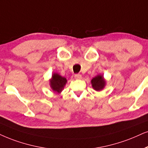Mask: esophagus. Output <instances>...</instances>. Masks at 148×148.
<instances>
[{"mask_svg":"<svg viewBox=\"0 0 148 148\" xmlns=\"http://www.w3.org/2000/svg\"><path fill=\"white\" fill-rule=\"evenodd\" d=\"M74 78H75L76 79H80V78H82V76H81V74H75V75H74Z\"/></svg>","mask_w":148,"mask_h":148,"instance_id":"esophagus-1","label":"esophagus"}]
</instances>
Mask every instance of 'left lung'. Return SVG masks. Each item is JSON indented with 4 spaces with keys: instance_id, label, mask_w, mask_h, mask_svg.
Returning <instances> with one entry per match:
<instances>
[{
    "instance_id": "1",
    "label": "left lung",
    "mask_w": 148,
    "mask_h": 148,
    "mask_svg": "<svg viewBox=\"0 0 148 148\" xmlns=\"http://www.w3.org/2000/svg\"><path fill=\"white\" fill-rule=\"evenodd\" d=\"M91 83L93 89L98 91L103 89V88L105 87L106 85V81L104 80L103 76L100 75V74H98V75L95 76L94 78H93Z\"/></svg>"
}]
</instances>
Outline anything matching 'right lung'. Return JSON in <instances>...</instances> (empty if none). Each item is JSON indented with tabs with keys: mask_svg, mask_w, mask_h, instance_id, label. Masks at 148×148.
<instances>
[{
	"mask_svg": "<svg viewBox=\"0 0 148 148\" xmlns=\"http://www.w3.org/2000/svg\"><path fill=\"white\" fill-rule=\"evenodd\" d=\"M67 83V79L57 73H53L50 80V87L56 93H61Z\"/></svg>",
	"mask_w": 148,
	"mask_h": 148,
	"instance_id": "1",
	"label": "right lung"
}]
</instances>
